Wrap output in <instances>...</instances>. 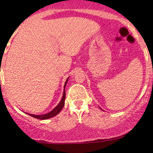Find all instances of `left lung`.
Returning a JSON list of instances; mask_svg holds the SVG:
<instances>
[{
    "label": "left lung",
    "mask_w": 153,
    "mask_h": 153,
    "mask_svg": "<svg viewBox=\"0 0 153 153\" xmlns=\"http://www.w3.org/2000/svg\"><path fill=\"white\" fill-rule=\"evenodd\" d=\"M101 109H102V108H101Z\"/></svg>",
    "instance_id": "left-lung-1"
}]
</instances>
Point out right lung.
Instances as JSON below:
<instances>
[{
    "label": "right lung",
    "mask_w": 153,
    "mask_h": 153,
    "mask_svg": "<svg viewBox=\"0 0 153 153\" xmlns=\"http://www.w3.org/2000/svg\"><path fill=\"white\" fill-rule=\"evenodd\" d=\"M68 79L69 78L67 79L65 83L63 95H62V97L61 100H60V103L58 104V105L56 106V107L51 111L48 113V114H44V115H38V116H37V115H33V114H28L29 116H32V117H33V118H35L37 119H39V120H47V119L51 118H52V117L56 116L58 114H59V113L60 112V111L62 110V108H63V106L65 105V88L66 84H67V83H68Z\"/></svg>",
    "instance_id": "obj_1"
}]
</instances>
